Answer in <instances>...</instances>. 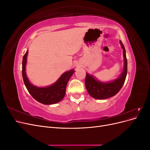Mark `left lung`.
Returning <instances> with one entry per match:
<instances>
[{"instance_id": "1", "label": "left lung", "mask_w": 150, "mask_h": 150, "mask_svg": "<svg viewBox=\"0 0 150 150\" xmlns=\"http://www.w3.org/2000/svg\"><path fill=\"white\" fill-rule=\"evenodd\" d=\"M123 50L124 67L120 77L110 82L103 83L98 81L93 75L86 73L85 86L88 93L91 97L97 99H105L114 96L118 93L123 86L127 75V59L124 45L120 41Z\"/></svg>"}]
</instances>
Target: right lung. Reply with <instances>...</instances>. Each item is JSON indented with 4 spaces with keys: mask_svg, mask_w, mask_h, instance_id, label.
Returning <instances> with one entry per match:
<instances>
[{
    "mask_svg": "<svg viewBox=\"0 0 150 150\" xmlns=\"http://www.w3.org/2000/svg\"><path fill=\"white\" fill-rule=\"evenodd\" d=\"M28 51H27L22 59V78L25 87L29 93L36 101L44 104H54L60 102L66 94L67 84L74 70L71 69L64 72L56 82L47 87H38L30 83L25 72L27 56Z\"/></svg>",
    "mask_w": 150,
    "mask_h": 150,
    "instance_id": "right-lung-1",
    "label": "right lung"
}]
</instances>
